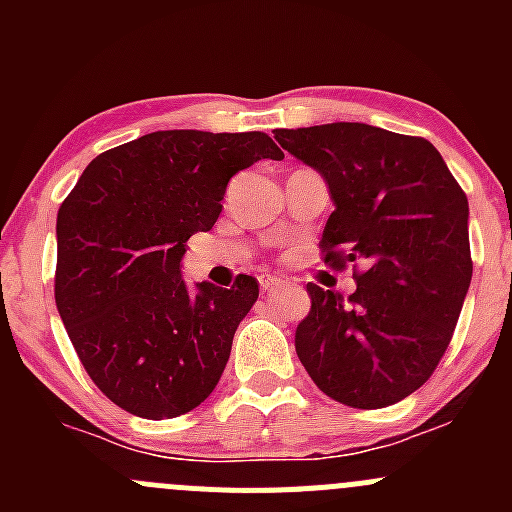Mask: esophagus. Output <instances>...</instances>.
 Wrapping results in <instances>:
<instances>
[{"mask_svg": "<svg viewBox=\"0 0 512 512\" xmlns=\"http://www.w3.org/2000/svg\"><path fill=\"white\" fill-rule=\"evenodd\" d=\"M282 285H285V282L277 280V277H262V280H260L262 292H275V289L282 287Z\"/></svg>", "mask_w": 512, "mask_h": 512, "instance_id": "34e87169", "label": "esophagus"}]
</instances>
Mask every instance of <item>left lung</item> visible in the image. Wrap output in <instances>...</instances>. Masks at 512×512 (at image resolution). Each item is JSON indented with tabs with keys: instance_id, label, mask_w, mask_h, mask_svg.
<instances>
[{
	"instance_id": "obj_1",
	"label": "left lung",
	"mask_w": 512,
	"mask_h": 512,
	"mask_svg": "<svg viewBox=\"0 0 512 512\" xmlns=\"http://www.w3.org/2000/svg\"><path fill=\"white\" fill-rule=\"evenodd\" d=\"M277 143L327 180L324 262L354 265L344 299L309 282L294 349L314 384L352 409L421 389L451 344L473 277L468 198L418 136L366 123L280 128Z\"/></svg>"
}]
</instances>
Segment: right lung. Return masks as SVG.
I'll return each mask as SVG.
<instances>
[{"label": "right lung", "instance_id": "obj_1", "mask_svg": "<svg viewBox=\"0 0 512 512\" xmlns=\"http://www.w3.org/2000/svg\"><path fill=\"white\" fill-rule=\"evenodd\" d=\"M262 158L285 153L260 131H156L96 156L61 203L56 309L86 374L128 414H188L218 386L260 287L240 275L190 292L180 260L220 218L232 175Z\"/></svg>", "mask_w": 512, "mask_h": 512}]
</instances>
